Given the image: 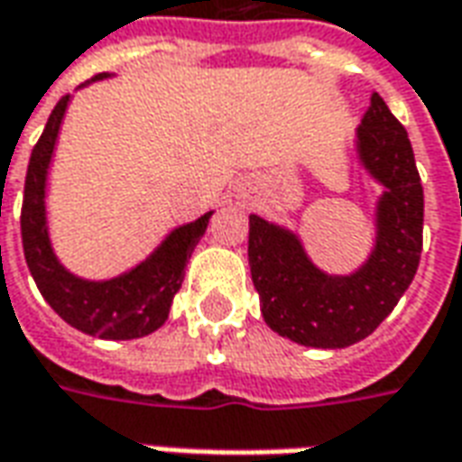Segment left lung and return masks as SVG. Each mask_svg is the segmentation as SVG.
<instances>
[{
  "label": "left lung",
  "mask_w": 462,
  "mask_h": 462,
  "mask_svg": "<svg viewBox=\"0 0 462 462\" xmlns=\"http://www.w3.org/2000/svg\"><path fill=\"white\" fill-rule=\"evenodd\" d=\"M354 158L381 185L374 247L356 270L329 274L311 262L294 230L250 215V272L272 331L311 348H346L366 339L413 282L423 247V185L406 128L371 96L354 133Z\"/></svg>",
  "instance_id": "8db88e82"
}]
</instances>
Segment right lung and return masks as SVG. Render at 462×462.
<instances>
[{"label": "right lung", "mask_w": 462, "mask_h": 462, "mask_svg": "<svg viewBox=\"0 0 462 462\" xmlns=\"http://www.w3.org/2000/svg\"><path fill=\"white\" fill-rule=\"evenodd\" d=\"M111 76L116 74H98L79 88ZM69 104L71 96H64L56 104L29 158L22 205V242L26 264L49 307L74 329L108 341L141 339L161 329L168 319L172 297L182 284L185 264L208 230L212 210L200 215L198 220L172 227L145 260L116 277L86 280L74 274L54 252L46 217L49 171L54 162L56 143Z\"/></svg>", "instance_id": "add662e5"}]
</instances>
